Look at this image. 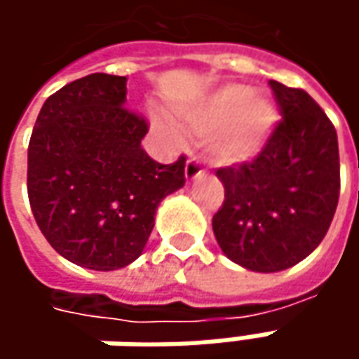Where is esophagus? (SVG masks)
<instances>
[{"label": "esophagus", "instance_id": "34e87169", "mask_svg": "<svg viewBox=\"0 0 359 359\" xmlns=\"http://www.w3.org/2000/svg\"><path fill=\"white\" fill-rule=\"evenodd\" d=\"M205 175V170L200 165V161L194 158V159H187L186 163V180L187 182H196V180H200Z\"/></svg>", "mask_w": 359, "mask_h": 359}]
</instances>
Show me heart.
I'll return each mask as SVG.
<instances>
[{
    "label": "heart",
    "instance_id": "1",
    "mask_svg": "<svg viewBox=\"0 0 359 359\" xmlns=\"http://www.w3.org/2000/svg\"><path fill=\"white\" fill-rule=\"evenodd\" d=\"M187 121L198 133H210L214 156L226 163H241L255 158L280 121L273 102L233 83L186 111Z\"/></svg>",
    "mask_w": 359,
    "mask_h": 359
}]
</instances>
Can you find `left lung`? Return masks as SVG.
<instances>
[{"instance_id":"8db88e82","label":"left lung","mask_w":359,"mask_h":359,"mask_svg":"<svg viewBox=\"0 0 359 359\" xmlns=\"http://www.w3.org/2000/svg\"><path fill=\"white\" fill-rule=\"evenodd\" d=\"M283 119L254 161L222 168L226 200L212 219L222 252L273 273L320 245L339 198L338 133L304 90L269 81Z\"/></svg>"}]
</instances>
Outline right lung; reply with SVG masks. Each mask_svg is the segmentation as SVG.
Returning a JSON list of instances; mask_svg holds the SVG:
<instances>
[{
    "label": "right lung",
    "instance_id": "right-lung-1",
    "mask_svg": "<svg viewBox=\"0 0 359 359\" xmlns=\"http://www.w3.org/2000/svg\"><path fill=\"white\" fill-rule=\"evenodd\" d=\"M128 77L91 74L49 95L27 149V196L57 254L111 271L135 262L165 196L186 184V158L145 154L147 121L126 109Z\"/></svg>",
    "mask_w": 359,
    "mask_h": 359
}]
</instances>
